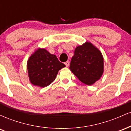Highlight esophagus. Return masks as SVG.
Returning <instances> with one entry per match:
<instances>
[{
  "label": "esophagus",
  "instance_id": "34e87169",
  "mask_svg": "<svg viewBox=\"0 0 131 131\" xmlns=\"http://www.w3.org/2000/svg\"><path fill=\"white\" fill-rule=\"evenodd\" d=\"M64 64H65L67 67H69V65H70V62H69V61H66V62L64 63Z\"/></svg>",
  "mask_w": 131,
  "mask_h": 131
}]
</instances>
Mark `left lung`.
I'll return each mask as SVG.
<instances>
[{"instance_id": "left-lung-1", "label": "left lung", "mask_w": 131, "mask_h": 131, "mask_svg": "<svg viewBox=\"0 0 131 131\" xmlns=\"http://www.w3.org/2000/svg\"><path fill=\"white\" fill-rule=\"evenodd\" d=\"M70 69L82 83L88 85L94 84L103 73V55L93 43L85 42L75 49Z\"/></svg>"}]
</instances>
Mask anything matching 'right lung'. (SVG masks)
I'll return each mask as SVG.
<instances>
[{
	"label": "right lung",
	"mask_w": 131,
	"mask_h": 131,
	"mask_svg": "<svg viewBox=\"0 0 131 131\" xmlns=\"http://www.w3.org/2000/svg\"><path fill=\"white\" fill-rule=\"evenodd\" d=\"M65 65L58 61L56 55L44 48H38L27 61L30 82L35 86L45 88L55 80L58 71Z\"/></svg>",
	"instance_id": "add662e5"
}]
</instances>
